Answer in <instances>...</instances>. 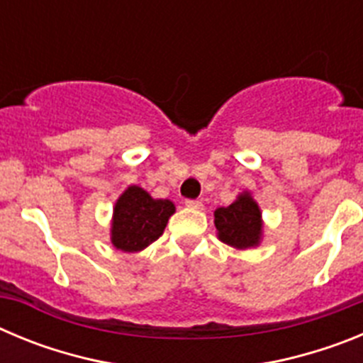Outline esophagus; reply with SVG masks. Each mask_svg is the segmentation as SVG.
Masks as SVG:
<instances>
[{
  "mask_svg": "<svg viewBox=\"0 0 363 363\" xmlns=\"http://www.w3.org/2000/svg\"><path fill=\"white\" fill-rule=\"evenodd\" d=\"M185 205H187L189 209H194V211L203 209V203H201V201H198V200H187V201H185Z\"/></svg>",
  "mask_w": 363,
  "mask_h": 363,
  "instance_id": "34e87169",
  "label": "esophagus"
}]
</instances>
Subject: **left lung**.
Segmentation results:
<instances>
[{"mask_svg": "<svg viewBox=\"0 0 363 363\" xmlns=\"http://www.w3.org/2000/svg\"><path fill=\"white\" fill-rule=\"evenodd\" d=\"M214 227L220 242L240 251L258 247L264 238L262 209L249 191L240 192L229 207L214 211Z\"/></svg>", "mask_w": 363, "mask_h": 363, "instance_id": "obj_1", "label": "left lung"}]
</instances>
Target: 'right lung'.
Wrapping results in <instances>:
<instances>
[{"mask_svg": "<svg viewBox=\"0 0 363 363\" xmlns=\"http://www.w3.org/2000/svg\"><path fill=\"white\" fill-rule=\"evenodd\" d=\"M174 213L171 200H158L140 185H129L112 209L111 243L123 252L143 251L162 236Z\"/></svg>", "mask_w": 363, "mask_h": 363, "instance_id": "1", "label": "right lung"}]
</instances>
